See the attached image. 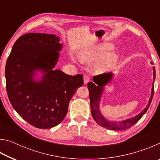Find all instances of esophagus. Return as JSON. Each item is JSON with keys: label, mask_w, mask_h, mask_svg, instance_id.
<instances>
[{"label": "esophagus", "mask_w": 160, "mask_h": 160, "mask_svg": "<svg viewBox=\"0 0 160 160\" xmlns=\"http://www.w3.org/2000/svg\"><path fill=\"white\" fill-rule=\"evenodd\" d=\"M90 78L88 76V75H85L84 76V83L85 84H88V82H90Z\"/></svg>", "instance_id": "34e87169"}]
</instances>
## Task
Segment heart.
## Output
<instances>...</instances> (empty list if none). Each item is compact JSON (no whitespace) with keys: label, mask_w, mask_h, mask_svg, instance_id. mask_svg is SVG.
<instances>
[{"label":"heart","mask_w":160,"mask_h":160,"mask_svg":"<svg viewBox=\"0 0 160 160\" xmlns=\"http://www.w3.org/2000/svg\"><path fill=\"white\" fill-rule=\"evenodd\" d=\"M113 48L112 44H107V43H102V44H97L90 48H88L81 53V58L85 61H90L97 60L103 57L105 55L112 51ZM117 54L114 53H111L108 54L102 61L100 66L103 68H108L113 66L118 61Z\"/></svg>","instance_id":"heart-1"}]
</instances>
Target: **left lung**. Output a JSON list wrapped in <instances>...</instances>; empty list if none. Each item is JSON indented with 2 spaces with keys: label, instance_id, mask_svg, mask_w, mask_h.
Instances as JSON below:
<instances>
[{
  "label": "left lung",
  "instance_id": "1",
  "mask_svg": "<svg viewBox=\"0 0 160 160\" xmlns=\"http://www.w3.org/2000/svg\"><path fill=\"white\" fill-rule=\"evenodd\" d=\"M152 63V62H151ZM113 78L112 72H105L96 76L93 77L94 82H90L88 83V88L90 93V106H91V113L92 117L96 122L105 128L113 130V131H121L127 128H131L132 126L136 123L142 116L145 114L147 112L149 107L151 104L152 99L154 94V82L155 79V68L153 67V83L152 87L151 97L149 99V102L145 109L142 110L139 114L134 116V117L128 118L126 120L121 121H110L105 118L102 116L101 112L99 110V100L101 99L102 94L104 90V85L109 83L112 80Z\"/></svg>",
  "mask_w": 160,
  "mask_h": 160
}]
</instances>
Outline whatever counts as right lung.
Listing matches in <instances>:
<instances>
[{
    "label": "right lung",
    "instance_id": "obj_1",
    "mask_svg": "<svg viewBox=\"0 0 160 160\" xmlns=\"http://www.w3.org/2000/svg\"><path fill=\"white\" fill-rule=\"evenodd\" d=\"M54 34L28 33L15 42L5 66L10 104L24 120L38 128L58 125L66 116L70 99L83 85V76L53 70L62 49ZM38 70L42 80L34 81Z\"/></svg>",
    "mask_w": 160,
    "mask_h": 160
}]
</instances>
